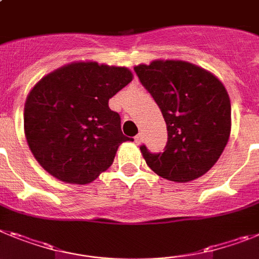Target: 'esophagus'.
<instances>
[{
	"instance_id": "obj_1",
	"label": "esophagus",
	"mask_w": 259,
	"mask_h": 259,
	"mask_svg": "<svg viewBox=\"0 0 259 259\" xmlns=\"http://www.w3.org/2000/svg\"><path fill=\"white\" fill-rule=\"evenodd\" d=\"M143 140H144V138H143V135L141 134H139L135 136V143H136V144H141V143H143Z\"/></svg>"
}]
</instances>
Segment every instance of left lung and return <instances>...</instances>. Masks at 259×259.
<instances>
[{"label": "left lung", "instance_id": "obj_1", "mask_svg": "<svg viewBox=\"0 0 259 259\" xmlns=\"http://www.w3.org/2000/svg\"><path fill=\"white\" fill-rule=\"evenodd\" d=\"M166 121L163 152L140 151L162 178L189 182L205 174L222 156L231 135V101L224 85L203 68L156 60L134 68Z\"/></svg>", "mask_w": 259, "mask_h": 259}]
</instances>
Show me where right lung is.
I'll use <instances>...</instances> for the list:
<instances>
[{
	"label": "right lung",
	"mask_w": 259,
	"mask_h": 259,
	"mask_svg": "<svg viewBox=\"0 0 259 259\" xmlns=\"http://www.w3.org/2000/svg\"><path fill=\"white\" fill-rule=\"evenodd\" d=\"M131 81L127 68L89 61L63 66L34 86L24 105V134L44 170L85 185L111 166L130 138L108 99Z\"/></svg>",
	"instance_id": "1"
}]
</instances>
